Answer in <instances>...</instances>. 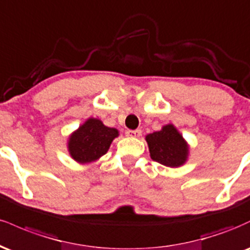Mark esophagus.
<instances>
[{
	"label": "esophagus",
	"mask_w": 250,
	"mask_h": 250,
	"mask_svg": "<svg viewBox=\"0 0 250 250\" xmlns=\"http://www.w3.org/2000/svg\"><path fill=\"white\" fill-rule=\"evenodd\" d=\"M125 135L128 137H140L142 135V131L140 129H136V130H127Z\"/></svg>",
	"instance_id": "obj_1"
}]
</instances>
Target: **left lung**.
Masks as SVG:
<instances>
[{
	"mask_svg": "<svg viewBox=\"0 0 250 250\" xmlns=\"http://www.w3.org/2000/svg\"><path fill=\"white\" fill-rule=\"evenodd\" d=\"M151 160L166 167L177 168L189 159V145L174 125H165L161 130L146 135Z\"/></svg>",
	"mask_w": 250,
	"mask_h": 250,
	"instance_id": "obj_1",
	"label": "left lung"
}]
</instances>
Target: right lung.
Listing matches in <instances>:
<instances>
[{
  "label": "right lung",
  "instance_id": "obj_1",
  "mask_svg": "<svg viewBox=\"0 0 250 250\" xmlns=\"http://www.w3.org/2000/svg\"><path fill=\"white\" fill-rule=\"evenodd\" d=\"M119 135L116 128L107 127L101 120L89 117L68 137V153L80 165L95 162L107 154Z\"/></svg>",
  "mask_w": 250,
  "mask_h": 250
}]
</instances>
